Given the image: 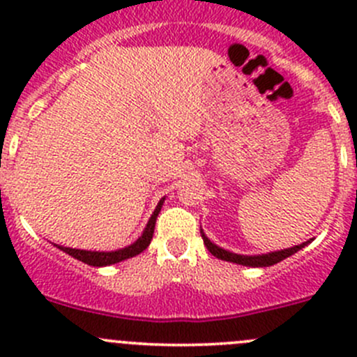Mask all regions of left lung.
<instances>
[{"label":"left lung","instance_id":"8db88e82","mask_svg":"<svg viewBox=\"0 0 357 357\" xmlns=\"http://www.w3.org/2000/svg\"><path fill=\"white\" fill-rule=\"evenodd\" d=\"M202 238H204V243L205 247H207V250L211 252L214 257L222 259V261H228V262H236V264H242V266H252V268H268V266H273L276 264V262L283 261V259L290 257L291 254H295V252L301 250V248L305 245V243H302V245H295L291 248H285V250H278V252H269V254H262V255H238V254H233V252L222 250V248L214 245V243H212L204 233H202Z\"/></svg>","mask_w":357,"mask_h":357}]
</instances>
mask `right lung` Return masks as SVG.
Here are the masks:
<instances>
[{
	"instance_id": "right-lung-1",
	"label": "right lung",
	"mask_w": 357,
	"mask_h": 357,
	"mask_svg": "<svg viewBox=\"0 0 357 357\" xmlns=\"http://www.w3.org/2000/svg\"><path fill=\"white\" fill-rule=\"evenodd\" d=\"M162 204H164V199L158 202L157 208L153 211V214H152V218H150L149 225H146L145 231H143V235L139 236V238L136 240L132 245L121 248V250H114V252L79 250V248H68V247H62V245H59V248H60V250L66 252V254L72 255L74 259H77V261L84 262V264H89V266H96V268H100V266L115 264V262H121V261H124V259L135 257V255L142 254V252L150 245V242H152L153 229H155L157 215H158V212H160Z\"/></svg>"
}]
</instances>
